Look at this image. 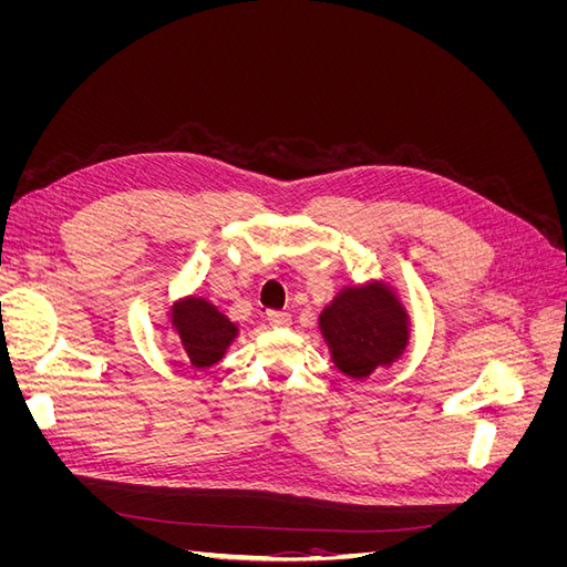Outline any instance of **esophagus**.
Instances as JSON below:
<instances>
[{"instance_id":"esophagus-1","label":"esophagus","mask_w":567,"mask_h":567,"mask_svg":"<svg viewBox=\"0 0 567 567\" xmlns=\"http://www.w3.org/2000/svg\"><path fill=\"white\" fill-rule=\"evenodd\" d=\"M267 321L274 329H284V326L290 323V315L288 312H277V310H269L267 312Z\"/></svg>"}]
</instances>
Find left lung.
<instances>
[{
  "label": "left lung",
  "instance_id": "obj_1",
  "mask_svg": "<svg viewBox=\"0 0 567 567\" xmlns=\"http://www.w3.org/2000/svg\"><path fill=\"white\" fill-rule=\"evenodd\" d=\"M333 364L350 379L390 367L409 342V317L385 284L342 288L319 317Z\"/></svg>",
  "mask_w": 567,
  "mask_h": 567
}]
</instances>
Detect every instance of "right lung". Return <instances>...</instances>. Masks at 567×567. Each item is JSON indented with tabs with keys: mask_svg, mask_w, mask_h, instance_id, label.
Masks as SVG:
<instances>
[{
	"mask_svg": "<svg viewBox=\"0 0 567 567\" xmlns=\"http://www.w3.org/2000/svg\"><path fill=\"white\" fill-rule=\"evenodd\" d=\"M173 326L182 338L188 362L196 369L217 364L238 333L236 323L205 298H186L173 305Z\"/></svg>",
	"mask_w": 567,
	"mask_h": 567,
	"instance_id": "obj_1",
	"label": "right lung"
}]
</instances>
